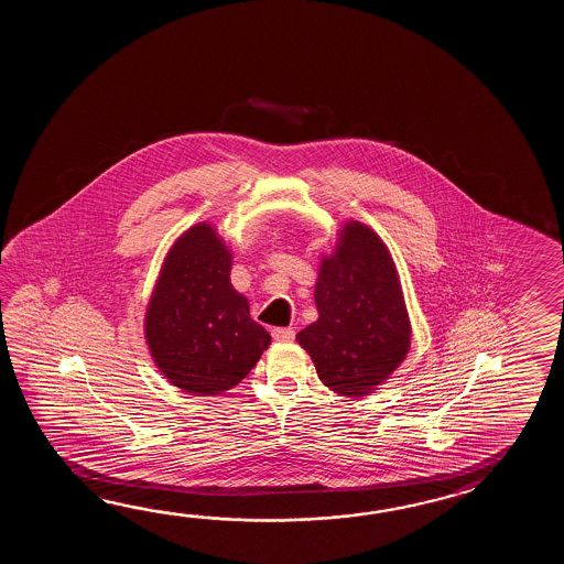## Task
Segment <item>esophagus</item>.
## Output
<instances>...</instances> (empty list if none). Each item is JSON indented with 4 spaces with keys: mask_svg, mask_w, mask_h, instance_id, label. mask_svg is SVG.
Masks as SVG:
<instances>
[{
    "mask_svg": "<svg viewBox=\"0 0 564 564\" xmlns=\"http://www.w3.org/2000/svg\"><path fill=\"white\" fill-rule=\"evenodd\" d=\"M294 330L292 328H274L272 330V336L276 338V340H280V343H290V340H294Z\"/></svg>",
    "mask_w": 564,
    "mask_h": 564,
    "instance_id": "obj_1",
    "label": "esophagus"
}]
</instances>
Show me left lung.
I'll return each instance as SVG.
<instances>
[{
  "label": "left lung",
  "mask_w": 564,
  "mask_h": 564,
  "mask_svg": "<svg viewBox=\"0 0 564 564\" xmlns=\"http://www.w3.org/2000/svg\"><path fill=\"white\" fill-rule=\"evenodd\" d=\"M318 321L296 335L326 387L371 393L403 362L411 345L405 300L391 253L372 229L348 221L314 286Z\"/></svg>",
  "instance_id": "1"
}]
</instances>
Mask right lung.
Returning a JSON list of instances; mask_svg holds the SVG:
<instances>
[{
	"label": "right lung",
	"mask_w": 564,
	"mask_h": 564,
	"mask_svg": "<svg viewBox=\"0 0 564 564\" xmlns=\"http://www.w3.org/2000/svg\"><path fill=\"white\" fill-rule=\"evenodd\" d=\"M231 252L209 224L169 250L144 316L159 371L193 395H221L252 371L270 335L229 282Z\"/></svg>",
	"instance_id": "obj_1"
}]
</instances>
